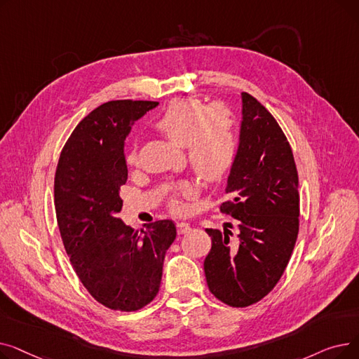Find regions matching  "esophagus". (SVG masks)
Instances as JSON below:
<instances>
[{
	"instance_id": "34e87169",
	"label": "esophagus",
	"mask_w": 359,
	"mask_h": 359,
	"mask_svg": "<svg viewBox=\"0 0 359 359\" xmlns=\"http://www.w3.org/2000/svg\"><path fill=\"white\" fill-rule=\"evenodd\" d=\"M176 227H177L179 234H186V233L191 231V225L187 222H177Z\"/></svg>"
}]
</instances>
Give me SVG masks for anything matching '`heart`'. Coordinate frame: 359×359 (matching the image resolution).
Returning a JSON list of instances; mask_svg holds the SVG:
<instances>
[{
    "instance_id": "b5f03b06",
    "label": "heart",
    "mask_w": 359,
    "mask_h": 359,
    "mask_svg": "<svg viewBox=\"0 0 359 359\" xmlns=\"http://www.w3.org/2000/svg\"><path fill=\"white\" fill-rule=\"evenodd\" d=\"M165 137L187 151L195 173L206 182L221 179L233 165L237 154V125L233 113L222 106L205 107L196 100L170 103L154 122ZM128 163L137 161L135 151L128 154ZM183 194L189 187H182ZM179 210V202H173Z\"/></svg>"
}]
</instances>
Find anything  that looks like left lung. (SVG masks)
Listing matches in <instances>:
<instances>
[{
    "mask_svg": "<svg viewBox=\"0 0 359 359\" xmlns=\"http://www.w3.org/2000/svg\"><path fill=\"white\" fill-rule=\"evenodd\" d=\"M237 154L230 170L222 214L224 233L206 229L212 246L203 269L210 291L231 307L252 306L278 284L291 259L299 227L298 173L290 142L268 109L241 93Z\"/></svg>",
    "mask_w": 359,
    "mask_h": 359,
    "instance_id": "obj_1",
    "label": "left lung"
}]
</instances>
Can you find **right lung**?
I'll use <instances>...</instances> for the list:
<instances>
[{"label": "right lung", "mask_w": 359, "mask_h": 359, "mask_svg": "<svg viewBox=\"0 0 359 359\" xmlns=\"http://www.w3.org/2000/svg\"><path fill=\"white\" fill-rule=\"evenodd\" d=\"M158 102L111 100L75 126L55 173V211L71 265L91 297L107 309L137 311L160 290L163 262L176 238L170 219L134 230L118 218L126 183L130 125Z\"/></svg>", "instance_id": "add662e5"}]
</instances>
